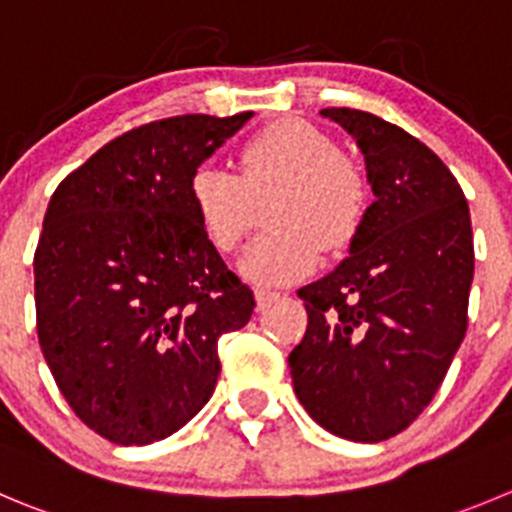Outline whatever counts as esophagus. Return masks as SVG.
<instances>
[{
  "label": "esophagus",
  "mask_w": 512,
  "mask_h": 512,
  "mask_svg": "<svg viewBox=\"0 0 512 512\" xmlns=\"http://www.w3.org/2000/svg\"><path fill=\"white\" fill-rule=\"evenodd\" d=\"M279 291L276 289H269V286H259L256 289V304H259V309H269L274 301H279Z\"/></svg>",
  "instance_id": "34e87169"
}]
</instances>
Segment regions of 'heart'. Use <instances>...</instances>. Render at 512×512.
Instances as JSON below:
<instances>
[{
    "label": "heart",
    "instance_id": "heart-1",
    "mask_svg": "<svg viewBox=\"0 0 512 512\" xmlns=\"http://www.w3.org/2000/svg\"><path fill=\"white\" fill-rule=\"evenodd\" d=\"M238 175L203 165L188 198L218 253H236L251 231L256 203L269 201L271 231L248 248L241 271L256 281H294L319 264L321 248L344 251L362 233L372 183L329 133L299 118L276 120L238 148Z\"/></svg>",
    "mask_w": 512,
    "mask_h": 512
}]
</instances>
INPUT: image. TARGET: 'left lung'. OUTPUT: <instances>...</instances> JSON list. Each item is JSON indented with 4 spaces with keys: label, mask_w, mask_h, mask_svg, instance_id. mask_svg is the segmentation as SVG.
<instances>
[{
    "label": "left lung",
    "mask_w": 512,
    "mask_h": 512,
    "mask_svg": "<svg viewBox=\"0 0 512 512\" xmlns=\"http://www.w3.org/2000/svg\"><path fill=\"white\" fill-rule=\"evenodd\" d=\"M321 115L357 140L374 203L347 259L299 289L309 324L291 379L324 430L382 442L422 415L465 339L470 208L450 168L402 128L352 107Z\"/></svg>",
    "instance_id": "8db88e82"
}]
</instances>
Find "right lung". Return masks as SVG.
<instances>
[{"instance_id": "right-lung-1", "label": "right lung", "mask_w": 512, "mask_h": 512, "mask_svg": "<svg viewBox=\"0 0 512 512\" xmlns=\"http://www.w3.org/2000/svg\"><path fill=\"white\" fill-rule=\"evenodd\" d=\"M251 115L145 123L52 193L34 251L37 337L72 412L115 445L186 425L216 389L218 339L251 319L253 291L188 198L198 165Z\"/></svg>"}]
</instances>
